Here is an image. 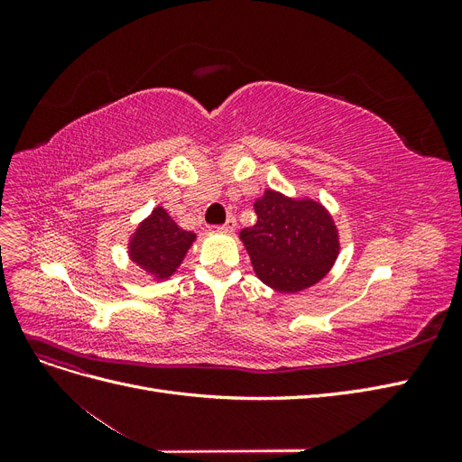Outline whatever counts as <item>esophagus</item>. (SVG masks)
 Returning a JSON list of instances; mask_svg holds the SVG:
<instances>
[{"label":"esophagus","instance_id":"obj_1","mask_svg":"<svg viewBox=\"0 0 462 462\" xmlns=\"http://www.w3.org/2000/svg\"><path fill=\"white\" fill-rule=\"evenodd\" d=\"M235 226H236V223H235V217H229L226 223H223V226H219V227H217V231L226 233V235H231V233L235 231Z\"/></svg>","mask_w":462,"mask_h":462}]
</instances>
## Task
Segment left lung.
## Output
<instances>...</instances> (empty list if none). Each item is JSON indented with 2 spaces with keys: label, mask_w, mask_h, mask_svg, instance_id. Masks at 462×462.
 <instances>
[{
  "label": "left lung",
  "mask_w": 462,
  "mask_h": 462,
  "mask_svg": "<svg viewBox=\"0 0 462 462\" xmlns=\"http://www.w3.org/2000/svg\"><path fill=\"white\" fill-rule=\"evenodd\" d=\"M254 212L258 219L241 231V241L262 283L289 295L328 275L339 254V233L324 206L265 189Z\"/></svg>",
  "instance_id": "left-lung-1"
}]
</instances>
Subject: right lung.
Listing matches in <instances>:
<instances>
[{"mask_svg": "<svg viewBox=\"0 0 462 462\" xmlns=\"http://www.w3.org/2000/svg\"><path fill=\"white\" fill-rule=\"evenodd\" d=\"M194 241L197 235L180 229L167 209L158 206L131 235L129 258L156 282H163L177 272Z\"/></svg>", "mask_w": 462, "mask_h": 462, "instance_id": "1", "label": "right lung"}]
</instances>
